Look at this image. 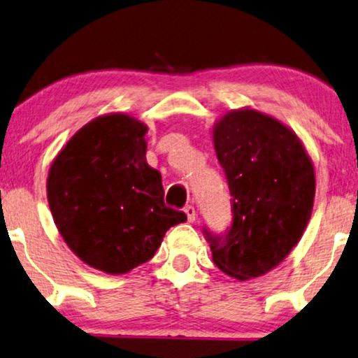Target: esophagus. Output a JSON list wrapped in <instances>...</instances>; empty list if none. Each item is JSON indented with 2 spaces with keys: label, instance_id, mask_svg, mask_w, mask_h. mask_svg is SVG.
<instances>
[{
  "label": "esophagus",
  "instance_id": "34e87169",
  "mask_svg": "<svg viewBox=\"0 0 358 358\" xmlns=\"http://www.w3.org/2000/svg\"><path fill=\"white\" fill-rule=\"evenodd\" d=\"M185 214H187V217H188V221L189 222H193L194 219H196V209H194L192 204H188V206H185Z\"/></svg>",
  "mask_w": 358,
  "mask_h": 358
}]
</instances>
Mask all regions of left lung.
<instances>
[{
	"mask_svg": "<svg viewBox=\"0 0 358 358\" xmlns=\"http://www.w3.org/2000/svg\"><path fill=\"white\" fill-rule=\"evenodd\" d=\"M213 139L231 193L232 224L222 234L204 227V237L219 270L255 278L301 239L316 193L313 162L292 129L254 109L227 113Z\"/></svg>",
	"mask_w": 358,
	"mask_h": 358,
	"instance_id": "obj_1",
	"label": "left lung"
}]
</instances>
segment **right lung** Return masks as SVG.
<instances>
[{
	"label": "right lung",
	"mask_w": 358,
	"mask_h": 358,
	"mask_svg": "<svg viewBox=\"0 0 358 358\" xmlns=\"http://www.w3.org/2000/svg\"><path fill=\"white\" fill-rule=\"evenodd\" d=\"M147 126L108 114L57 155L47 199L66 245L93 268L122 275L149 262L187 214L165 206L162 176L145 160Z\"/></svg>",
	"instance_id": "obj_1"
}]
</instances>
